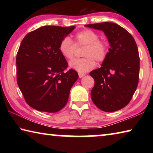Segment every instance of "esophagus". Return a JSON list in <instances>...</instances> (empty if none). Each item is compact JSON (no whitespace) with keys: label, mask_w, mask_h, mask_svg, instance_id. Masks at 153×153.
Returning <instances> with one entry per match:
<instances>
[{"label":"esophagus","mask_w":153,"mask_h":153,"mask_svg":"<svg viewBox=\"0 0 153 153\" xmlns=\"http://www.w3.org/2000/svg\"><path fill=\"white\" fill-rule=\"evenodd\" d=\"M78 76H79V77H80V78H81V77H84L85 76V74H82V73H78Z\"/></svg>","instance_id":"1"}]
</instances>
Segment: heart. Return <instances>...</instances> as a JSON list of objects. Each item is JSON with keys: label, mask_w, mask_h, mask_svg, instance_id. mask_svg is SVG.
<instances>
[{"label": "heart", "mask_w": 153, "mask_h": 153, "mask_svg": "<svg viewBox=\"0 0 153 153\" xmlns=\"http://www.w3.org/2000/svg\"><path fill=\"white\" fill-rule=\"evenodd\" d=\"M75 43L70 38L65 37L59 44V51L61 55L67 60H73L76 55L77 47L85 46L83 51L84 58L76 59L70 63V67L79 73H85L97 65L98 63L104 61L108 53V41L105 38H99L98 33L90 29L79 31L75 35Z\"/></svg>", "instance_id": "heart-1"}]
</instances>
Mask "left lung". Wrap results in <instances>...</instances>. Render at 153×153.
Returning a JSON list of instances; mask_svg holds the SVG:
<instances>
[{
    "instance_id": "obj_1",
    "label": "left lung",
    "mask_w": 153,
    "mask_h": 153,
    "mask_svg": "<svg viewBox=\"0 0 153 153\" xmlns=\"http://www.w3.org/2000/svg\"><path fill=\"white\" fill-rule=\"evenodd\" d=\"M85 26L103 31L111 46L101 67L90 73L94 79L92 101L105 112L120 110L130 102L138 84L140 57L136 43L128 31L114 23Z\"/></svg>"
}]
</instances>
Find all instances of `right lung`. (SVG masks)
I'll return each mask as SVG.
<instances>
[{
  "label": "right lung",
  "mask_w": 153,
  "mask_h": 153,
  "mask_svg": "<svg viewBox=\"0 0 153 153\" xmlns=\"http://www.w3.org/2000/svg\"><path fill=\"white\" fill-rule=\"evenodd\" d=\"M75 26L45 25L25 36L16 56L17 82L24 99L39 111L56 113L68 100L78 78L59 51L61 40Z\"/></svg>",
  "instance_id": "add662e5"
}]
</instances>
